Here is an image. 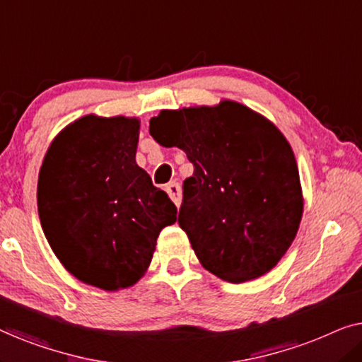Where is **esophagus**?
I'll return each instance as SVG.
<instances>
[{"mask_svg": "<svg viewBox=\"0 0 362 362\" xmlns=\"http://www.w3.org/2000/svg\"><path fill=\"white\" fill-rule=\"evenodd\" d=\"M166 192H168V194H170L171 201L175 202L176 206L181 204V186L177 185L176 181L168 182V185H166Z\"/></svg>", "mask_w": 362, "mask_h": 362, "instance_id": "esophagus-1", "label": "esophagus"}]
</instances>
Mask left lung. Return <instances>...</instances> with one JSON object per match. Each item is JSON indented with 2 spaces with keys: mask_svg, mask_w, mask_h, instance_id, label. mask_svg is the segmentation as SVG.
I'll list each match as a JSON object with an SVG mask.
<instances>
[{
  "mask_svg": "<svg viewBox=\"0 0 362 362\" xmlns=\"http://www.w3.org/2000/svg\"><path fill=\"white\" fill-rule=\"evenodd\" d=\"M163 146L194 166L177 224L197 259L230 284L274 269L298 230L303 199L293 151L274 123L237 102L163 110L150 120Z\"/></svg>",
  "mask_w": 362,
  "mask_h": 362,
  "instance_id": "obj_1",
  "label": "left lung"
}]
</instances>
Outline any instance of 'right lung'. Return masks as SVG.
Listing matches in <instances>:
<instances>
[{
	"instance_id": "add662e5",
	"label": "right lung",
	"mask_w": 362,
	"mask_h": 362,
	"mask_svg": "<svg viewBox=\"0 0 362 362\" xmlns=\"http://www.w3.org/2000/svg\"><path fill=\"white\" fill-rule=\"evenodd\" d=\"M135 118H78L59 133L39 173L37 209L49 245L88 285L127 288L150 265L176 206L136 165Z\"/></svg>"
}]
</instances>
